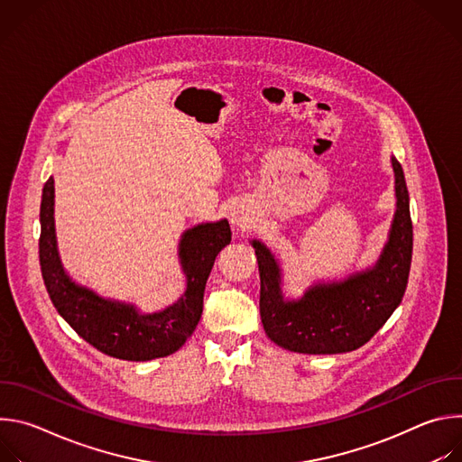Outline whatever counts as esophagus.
<instances>
[{"label": "esophagus", "mask_w": 462, "mask_h": 462, "mask_svg": "<svg viewBox=\"0 0 462 462\" xmlns=\"http://www.w3.org/2000/svg\"><path fill=\"white\" fill-rule=\"evenodd\" d=\"M230 223L237 228V230H245L250 226L252 223V217L248 214H245L243 210H234L230 212Z\"/></svg>", "instance_id": "esophagus-1"}]
</instances>
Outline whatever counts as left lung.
<instances>
[{
	"mask_svg": "<svg viewBox=\"0 0 462 462\" xmlns=\"http://www.w3.org/2000/svg\"><path fill=\"white\" fill-rule=\"evenodd\" d=\"M397 188L389 241L373 271L353 274L344 283L316 285L298 301H285L280 291V269L265 245L254 241L259 276V314L267 337L294 353L337 355L362 347L399 307L406 292L413 223L410 193L402 166L391 159Z\"/></svg>",
	"mask_w": 462,
	"mask_h": 462,
	"instance_id": "obj_1",
	"label": "left lung"
}]
</instances>
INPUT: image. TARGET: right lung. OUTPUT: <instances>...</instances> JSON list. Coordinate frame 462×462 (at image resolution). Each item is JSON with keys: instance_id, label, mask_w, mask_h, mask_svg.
Masks as SVG:
<instances>
[{"instance_id": "1", "label": "right lung", "mask_w": 462, "mask_h": 462, "mask_svg": "<svg viewBox=\"0 0 462 462\" xmlns=\"http://www.w3.org/2000/svg\"><path fill=\"white\" fill-rule=\"evenodd\" d=\"M54 180L47 179L40 207V267L45 289L60 316L100 353L144 362L175 353L195 331L203 314L207 280L216 255L232 241L228 221L199 225L184 232L180 263L188 278L184 296L155 314H139L134 307L106 301L65 276L54 239Z\"/></svg>"}]
</instances>
